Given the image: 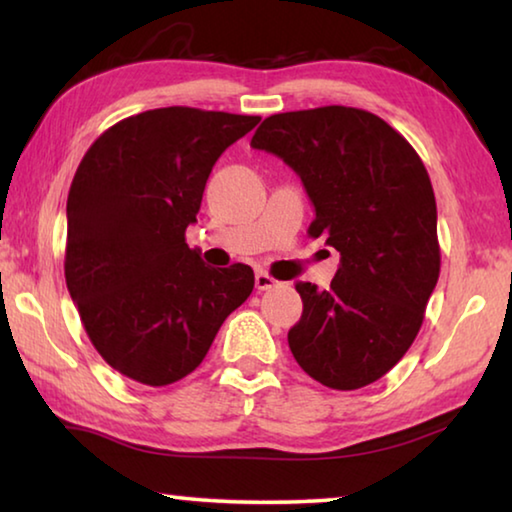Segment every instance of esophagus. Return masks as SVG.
Segmentation results:
<instances>
[{"mask_svg":"<svg viewBox=\"0 0 512 512\" xmlns=\"http://www.w3.org/2000/svg\"><path fill=\"white\" fill-rule=\"evenodd\" d=\"M255 287L257 291H268V289H275L277 287V280H273L268 273H257L255 275Z\"/></svg>","mask_w":512,"mask_h":512,"instance_id":"1","label":"esophagus"}]
</instances>
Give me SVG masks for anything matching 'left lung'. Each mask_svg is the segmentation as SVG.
Here are the masks:
<instances>
[{
    "mask_svg": "<svg viewBox=\"0 0 512 512\" xmlns=\"http://www.w3.org/2000/svg\"><path fill=\"white\" fill-rule=\"evenodd\" d=\"M250 146L298 173L316 210L309 235L341 253L327 291L296 284L293 357L334 391L372 384L411 348L440 275L436 196L420 155L384 119L345 106L266 117Z\"/></svg>",
    "mask_w": 512,
    "mask_h": 512,
    "instance_id": "obj_1",
    "label": "left lung"
}]
</instances>
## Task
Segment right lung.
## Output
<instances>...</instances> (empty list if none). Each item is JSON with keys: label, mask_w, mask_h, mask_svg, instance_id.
<instances>
[{"label": "right lung", "mask_w": 512, "mask_h": 512, "mask_svg": "<svg viewBox=\"0 0 512 512\" xmlns=\"http://www.w3.org/2000/svg\"><path fill=\"white\" fill-rule=\"evenodd\" d=\"M259 119L155 108L117 121L83 155L67 196L65 282L92 345L124 377H187L253 293V268L205 266L185 230L214 162Z\"/></svg>", "instance_id": "1"}]
</instances>
